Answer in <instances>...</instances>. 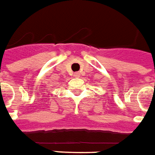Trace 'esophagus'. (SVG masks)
Here are the masks:
<instances>
[{"mask_svg":"<svg viewBox=\"0 0 155 155\" xmlns=\"http://www.w3.org/2000/svg\"><path fill=\"white\" fill-rule=\"evenodd\" d=\"M74 76H76V77H78V76H80V74H79V73H75V74H74Z\"/></svg>","mask_w":155,"mask_h":155,"instance_id":"obj_1","label":"esophagus"}]
</instances>
